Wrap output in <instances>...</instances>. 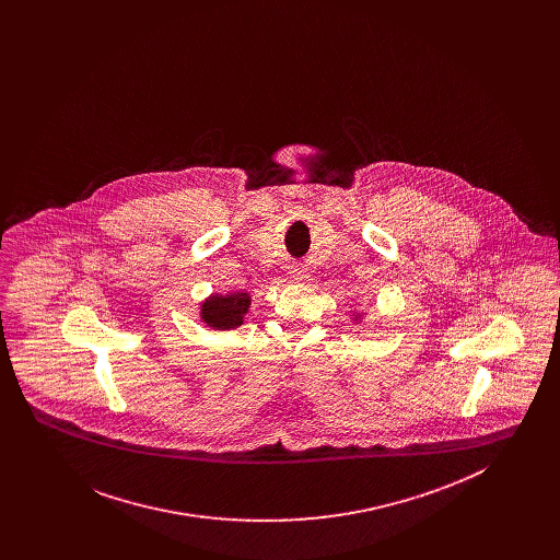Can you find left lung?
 I'll use <instances>...</instances> for the list:
<instances>
[{
  "instance_id": "left-lung-1",
  "label": "left lung",
  "mask_w": 560,
  "mask_h": 560,
  "mask_svg": "<svg viewBox=\"0 0 560 560\" xmlns=\"http://www.w3.org/2000/svg\"><path fill=\"white\" fill-rule=\"evenodd\" d=\"M357 319H359V315H357Z\"/></svg>"
}]
</instances>
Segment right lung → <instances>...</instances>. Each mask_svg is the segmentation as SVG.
Wrapping results in <instances>:
<instances>
[{
    "instance_id": "add662e5",
    "label": "right lung",
    "mask_w": 560,
    "mask_h": 560,
    "mask_svg": "<svg viewBox=\"0 0 560 560\" xmlns=\"http://www.w3.org/2000/svg\"><path fill=\"white\" fill-rule=\"evenodd\" d=\"M252 304L247 292L226 293V295H210L201 304V320L212 329H235L243 325V317Z\"/></svg>"
}]
</instances>
